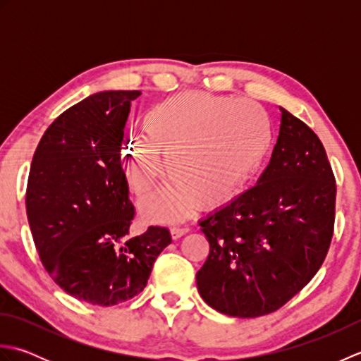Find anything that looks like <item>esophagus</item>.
<instances>
[{
  "mask_svg": "<svg viewBox=\"0 0 361 361\" xmlns=\"http://www.w3.org/2000/svg\"><path fill=\"white\" fill-rule=\"evenodd\" d=\"M186 233H189V228H180V226H173V228H171V235H172V239H180L181 235H185Z\"/></svg>",
  "mask_w": 361,
  "mask_h": 361,
  "instance_id": "obj_1",
  "label": "esophagus"
}]
</instances>
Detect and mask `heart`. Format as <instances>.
Returning <instances> with one entry per match:
<instances>
[{
	"mask_svg": "<svg viewBox=\"0 0 361 361\" xmlns=\"http://www.w3.org/2000/svg\"><path fill=\"white\" fill-rule=\"evenodd\" d=\"M145 136L126 145L124 169L136 195H147L164 176L171 188L144 203L150 216L183 219L203 206L228 202L260 164L273 141L271 119L255 102L203 93L178 96L145 114Z\"/></svg>",
	"mask_w": 361,
	"mask_h": 361,
	"instance_id": "obj_1",
	"label": "heart"
}]
</instances>
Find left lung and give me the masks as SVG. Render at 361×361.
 Listing matches in <instances>:
<instances>
[{
	"mask_svg": "<svg viewBox=\"0 0 361 361\" xmlns=\"http://www.w3.org/2000/svg\"><path fill=\"white\" fill-rule=\"evenodd\" d=\"M257 185L200 221L209 256L197 273L204 302L256 318L299 293L331 247L336 185L323 142L286 109Z\"/></svg>",
	"mask_w": 361,
	"mask_h": 361,
	"instance_id": "8db88e82",
	"label": "left lung"
}]
</instances>
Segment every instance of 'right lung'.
<instances>
[{"mask_svg":"<svg viewBox=\"0 0 361 361\" xmlns=\"http://www.w3.org/2000/svg\"><path fill=\"white\" fill-rule=\"evenodd\" d=\"M140 94L102 91L63 111L38 142L27 180V220L44 270L68 295L102 307L141 293L172 242L163 226L128 234L135 206L121 149Z\"/></svg>","mask_w":361,"mask_h":361,"instance_id":"obj_1","label":"right lung"}]
</instances>
